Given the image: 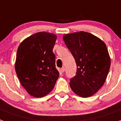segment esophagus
<instances>
[{
  "label": "esophagus",
  "mask_w": 121,
  "mask_h": 121,
  "mask_svg": "<svg viewBox=\"0 0 121 121\" xmlns=\"http://www.w3.org/2000/svg\"><path fill=\"white\" fill-rule=\"evenodd\" d=\"M60 72H61V73H64V72L65 71V67H62L61 69H60Z\"/></svg>",
  "instance_id": "1"
}]
</instances>
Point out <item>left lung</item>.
I'll use <instances>...</instances> for the list:
<instances>
[{
	"instance_id": "obj_1",
	"label": "left lung",
	"mask_w": 121,
	"mask_h": 121,
	"mask_svg": "<svg viewBox=\"0 0 121 121\" xmlns=\"http://www.w3.org/2000/svg\"><path fill=\"white\" fill-rule=\"evenodd\" d=\"M63 40L75 59L77 71L70 79L76 94L84 98L95 94L104 84L110 66V58L103 41L85 31L64 35Z\"/></svg>"
}]
</instances>
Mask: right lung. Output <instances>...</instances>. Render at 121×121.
I'll use <instances>...</instances> for the list:
<instances>
[{
	"label": "right lung",
	"mask_w": 121,
	"mask_h": 121,
	"mask_svg": "<svg viewBox=\"0 0 121 121\" xmlns=\"http://www.w3.org/2000/svg\"><path fill=\"white\" fill-rule=\"evenodd\" d=\"M56 39L50 33H36L23 40L17 48L15 70L21 84L31 96L47 95L59 76L52 51Z\"/></svg>",
	"instance_id": "obj_1"
}]
</instances>
